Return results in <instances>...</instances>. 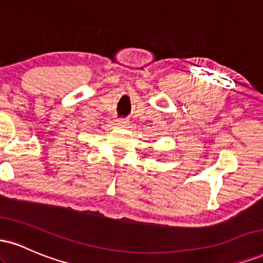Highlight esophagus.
Listing matches in <instances>:
<instances>
[{"instance_id":"esophagus-1","label":"esophagus","mask_w":263,"mask_h":263,"mask_svg":"<svg viewBox=\"0 0 263 263\" xmlns=\"http://www.w3.org/2000/svg\"><path fill=\"white\" fill-rule=\"evenodd\" d=\"M117 126L122 128H127L129 126V121L128 120H119V121H117Z\"/></svg>"}]
</instances>
